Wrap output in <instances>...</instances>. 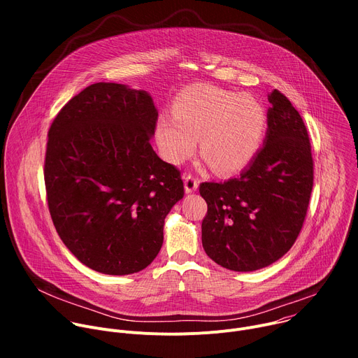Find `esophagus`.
Returning a JSON list of instances; mask_svg holds the SVG:
<instances>
[{"label":"esophagus","instance_id":"34e87169","mask_svg":"<svg viewBox=\"0 0 358 358\" xmlns=\"http://www.w3.org/2000/svg\"><path fill=\"white\" fill-rule=\"evenodd\" d=\"M184 188H185V192H187V194H191V192L196 191V188H198V180H196L194 176L187 174V176L184 177Z\"/></svg>","mask_w":358,"mask_h":358}]
</instances>
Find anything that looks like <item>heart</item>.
<instances>
[{
	"mask_svg": "<svg viewBox=\"0 0 358 358\" xmlns=\"http://www.w3.org/2000/svg\"><path fill=\"white\" fill-rule=\"evenodd\" d=\"M266 127V112L252 94L194 86L176 100L173 116L163 115L156 127L162 156L181 164L196 150L201 137L202 156L214 171L241 170L257 155Z\"/></svg>",
	"mask_w": 358,
	"mask_h": 358,
	"instance_id": "b5f03b06",
	"label": "heart"
}]
</instances>
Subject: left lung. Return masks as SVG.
I'll list each match as a JSON object with an SVG mask.
<instances>
[{"mask_svg": "<svg viewBox=\"0 0 358 358\" xmlns=\"http://www.w3.org/2000/svg\"><path fill=\"white\" fill-rule=\"evenodd\" d=\"M264 147L239 177L202 182L208 211L202 246L222 268L252 272L280 259L294 243L313 188V159L301 116L279 90L268 94Z\"/></svg>", "mask_w": 358, "mask_h": 358, "instance_id": "1", "label": "left lung"}]
</instances>
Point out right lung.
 Here are the masks:
<instances>
[{"label": "right lung", "mask_w": 358, "mask_h": 358, "mask_svg": "<svg viewBox=\"0 0 358 358\" xmlns=\"http://www.w3.org/2000/svg\"><path fill=\"white\" fill-rule=\"evenodd\" d=\"M159 112L145 90L99 82L50 124L45 187L66 248L87 268L130 275L163 245L164 220L184 196L180 171L150 141Z\"/></svg>", "instance_id": "1"}]
</instances>
